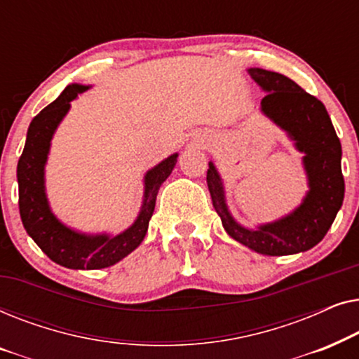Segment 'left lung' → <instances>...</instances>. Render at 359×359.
<instances>
[{
	"mask_svg": "<svg viewBox=\"0 0 359 359\" xmlns=\"http://www.w3.org/2000/svg\"><path fill=\"white\" fill-rule=\"evenodd\" d=\"M250 76L266 91L262 111L286 132L304 154L309 191L291 214L257 229L240 225L229 212L222 180L209 161L208 186L215 212L230 237L257 253L283 257L307 252L325 237L343 204L345 180L341 175V144L325 106L291 78L263 68H248Z\"/></svg>",
	"mask_w": 359,
	"mask_h": 359,
	"instance_id": "1",
	"label": "left lung"
}]
</instances>
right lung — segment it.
<instances>
[{"mask_svg":"<svg viewBox=\"0 0 359 359\" xmlns=\"http://www.w3.org/2000/svg\"><path fill=\"white\" fill-rule=\"evenodd\" d=\"M90 86L68 85L55 101L34 117L27 129L22 155L18 161L19 214L24 229L39 248L52 262L70 269H100L121 262L144 240L155 209V201L163 181L176 165L178 154L147 171L144 178V203L135 222L124 232L111 237L107 233L88 235L76 232L55 217L46 194V163L55 134L70 102Z\"/></svg>","mask_w":359,"mask_h":359,"instance_id":"obj_1","label":"right lung"}]
</instances>
